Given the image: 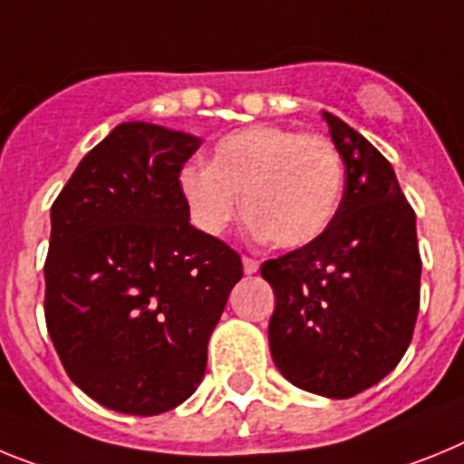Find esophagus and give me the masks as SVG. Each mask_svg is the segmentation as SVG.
<instances>
[{
    "mask_svg": "<svg viewBox=\"0 0 464 464\" xmlns=\"http://www.w3.org/2000/svg\"><path fill=\"white\" fill-rule=\"evenodd\" d=\"M243 271L247 273V276H255V273L259 271V261L252 259V256H243Z\"/></svg>",
    "mask_w": 464,
    "mask_h": 464,
    "instance_id": "esophagus-1",
    "label": "esophagus"
}]
</instances>
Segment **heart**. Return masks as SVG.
<instances>
[{
	"label": "heart",
	"mask_w": 464,
	"mask_h": 464,
	"mask_svg": "<svg viewBox=\"0 0 464 464\" xmlns=\"http://www.w3.org/2000/svg\"><path fill=\"white\" fill-rule=\"evenodd\" d=\"M179 191L193 224L219 236L245 212L256 236L282 249L313 243L327 231L343 193V160L322 135L280 126H249L219 140L212 165L179 170Z\"/></svg>",
	"instance_id": "heart-1"
}]
</instances>
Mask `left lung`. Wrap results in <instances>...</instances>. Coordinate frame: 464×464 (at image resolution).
<instances>
[{"instance_id":"8db88e82","label":"left lung","mask_w":464,"mask_h":464,"mask_svg":"<svg viewBox=\"0 0 464 464\" xmlns=\"http://www.w3.org/2000/svg\"><path fill=\"white\" fill-rule=\"evenodd\" d=\"M345 165V191L313 243L268 259V322L280 373L305 392L348 400L400 364L420 308L416 212L369 140L322 111Z\"/></svg>"}]
</instances>
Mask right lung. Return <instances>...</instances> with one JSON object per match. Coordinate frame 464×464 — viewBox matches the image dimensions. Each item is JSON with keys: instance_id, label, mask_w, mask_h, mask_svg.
<instances>
[{"instance_id": "1", "label": "right lung", "mask_w": 464, "mask_h": 464, "mask_svg": "<svg viewBox=\"0 0 464 464\" xmlns=\"http://www.w3.org/2000/svg\"><path fill=\"white\" fill-rule=\"evenodd\" d=\"M200 137L121 123L51 208L48 336L76 388L119 413L187 401L243 261L188 221L179 170Z\"/></svg>"}]
</instances>
